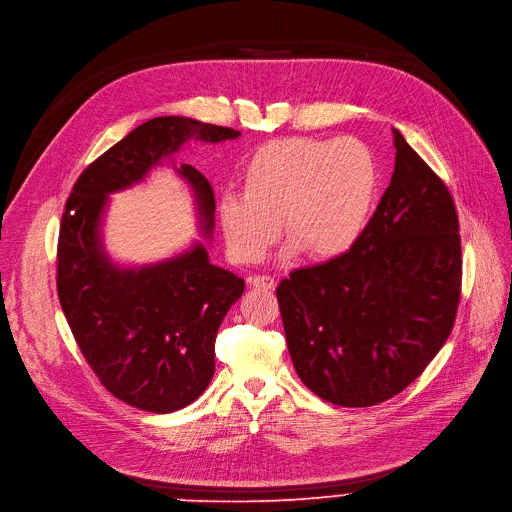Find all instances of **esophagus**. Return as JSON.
Returning <instances> with one entry per match:
<instances>
[{"label":"esophagus","instance_id":"obj_1","mask_svg":"<svg viewBox=\"0 0 512 512\" xmlns=\"http://www.w3.org/2000/svg\"><path fill=\"white\" fill-rule=\"evenodd\" d=\"M247 282H249V286H253V288H268V291H272V288L276 286V280H274L272 276H261V274L249 276Z\"/></svg>","mask_w":512,"mask_h":512}]
</instances>
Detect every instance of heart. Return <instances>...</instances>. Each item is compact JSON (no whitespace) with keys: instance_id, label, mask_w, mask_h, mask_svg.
Segmentation results:
<instances>
[{"instance_id":"b5f03b06","label":"heart","mask_w":512,"mask_h":512,"mask_svg":"<svg viewBox=\"0 0 512 512\" xmlns=\"http://www.w3.org/2000/svg\"><path fill=\"white\" fill-rule=\"evenodd\" d=\"M379 167L355 138H282L261 146L242 173V196L219 205L228 251L236 261L265 257L280 234L311 259L349 253L368 226Z\"/></svg>"}]
</instances>
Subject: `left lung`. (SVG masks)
<instances>
[{
  "label": "left lung",
  "mask_w": 512,
  "mask_h": 512,
  "mask_svg": "<svg viewBox=\"0 0 512 512\" xmlns=\"http://www.w3.org/2000/svg\"><path fill=\"white\" fill-rule=\"evenodd\" d=\"M393 142L391 184L355 247L276 288L299 379L343 408L376 406L416 381L460 303L452 194L397 129Z\"/></svg>",
  "instance_id": "1"
}]
</instances>
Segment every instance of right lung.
<instances>
[{"mask_svg": "<svg viewBox=\"0 0 512 512\" xmlns=\"http://www.w3.org/2000/svg\"><path fill=\"white\" fill-rule=\"evenodd\" d=\"M240 131L186 117H157L133 129L79 175L58 236V299L83 358L121 402L167 414L201 395L215 372V337L244 280L209 261L203 244L173 259L117 268L102 249L108 194L129 188L188 140L224 142ZM194 188L211 234L215 196L192 165L175 169Z\"/></svg>", "mask_w": 512, "mask_h": 512, "instance_id": "add662e5", "label": "right lung"}]
</instances>
